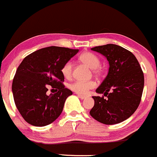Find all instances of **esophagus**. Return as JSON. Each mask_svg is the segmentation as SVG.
<instances>
[{"label":"esophagus","mask_w":157,"mask_h":157,"mask_svg":"<svg viewBox=\"0 0 157 157\" xmlns=\"http://www.w3.org/2000/svg\"><path fill=\"white\" fill-rule=\"evenodd\" d=\"M78 97L80 98L81 99H85V98H86L87 96H85V95H82V94H78Z\"/></svg>","instance_id":"1"}]
</instances>
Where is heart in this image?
Listing matches in <instances>:
<instances>
[{
	"label": "heart",
	"mask_w": 157,
	"mask_h": 157,
	"mask_svg": "<svg viewBox=\"0 0 157 157\" xmlns=\"http://www.w3.org/2000/svg\"><path fill=\"white\" fill-rule=\"evenodd\" d=\"M79 60L82 63H85L90 69H92L93 72L94 74L99 75L101 73V69L98 68L101 63L100 59L94 53L91 52H83L79 56ZM61 72L66 78H71L72 73V62L68 61L65 63L61 69ZM94 87H95V83L92 81H88V82L75 81V82L69 85V88H70L71 90H72L75 92L78 93V94H87L90 89L94 88Z\"/></svg>",
	"instance_id": "1"
}]
</instances>
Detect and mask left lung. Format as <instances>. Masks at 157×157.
<instances>
[{
  "instance_id": "1",
  "label": "left lung",
  "mask_w": 157,
  "mask_h": 157,
  "mask_svg": "<svg viewBox=\"0 0 157 157\" xmlns=\"http://www.w3.org/2000/svg\"><path fill=\"white\" fill-rule=\"evenodd\" d=\"M91 50L102 54L109 63L108 75L96 89L103 96H93L90 111L93 118L105 124L127 120L137 109L144 86V72L135 56L115 44L95 46Z\"/></svg>"
}]
</instances>
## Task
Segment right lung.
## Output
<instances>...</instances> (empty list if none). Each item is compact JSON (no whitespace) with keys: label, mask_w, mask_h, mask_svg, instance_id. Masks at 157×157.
<instances>
[{"label":"right lung","mask_w":157,"mask_h":157,"mask_svg":"<svg viewBox=\"0 0 157 157\" xmlns=\"http://www.w3.org/2000/svg\"><path fill=\"white\" fill-rule=\"evenodd\" d=\"M78 52V49L49 46L28 55L18 66L12 91L17 108L29 124L46 126L61 114L66 98L72 94L63 84L61 69ZM49 85L58 91L47 96Z\"/></svg>","instance_id":"1"}]
</instances>
